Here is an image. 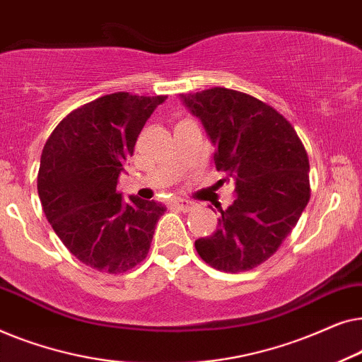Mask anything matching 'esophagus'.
<instances>
[{
	"instance_id": "1",
	"label": "esophagus",
	"mask_w": 362,
	"mask_h": 362,
	"mask_svg": "<svg viewBox=\"0 0 362 362\" xmlns=\"http://www.w3.org/2000/svg\"><path fill=\"white\" fill-rule=\"evenodd\" d=\"M171 206L176 207V209H180V211H185V212L191 211L192 207H194V204H192V202L186 201V199H175V201L171 202Z\"/></svg>"
}]
</instances>
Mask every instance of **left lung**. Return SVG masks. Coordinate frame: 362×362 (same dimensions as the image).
<instances>
[{
  "mask_svg": "<svg viewBox=\"0 0 362 362\" xmlns=\"http://www.w3.org/2000/svg\"><path fill=\"white\" fill-rule=\"evenodd\" d=\"M216 146L222 181L235 185L214 234L194 242L221 272L252 270L279 250L310 201V163L295 128L274 107L226 87L181 95Z\"/></svg>",
  "mask_w": 362,
  "mask_h": 362,
  "instance_id": "1",
  "label": "left lung"
}]
</instances>
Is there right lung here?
Segmentation results:
<instances>
[{
	"label": "right lung",
	"mask_w": 362,
	"mask_h": 362,
	"mask_svg": "<svg viewBox=\"0 0 362 362\" xmlns=\"http://www.w3.org/2000/svg\"><path fill=\"white\" fill-rule=\"evenodd\" d=\"M166 95H103L69 113L47 138L37 173L42 211L74 257L123 274L146 259L166 207L117 191L136 138Z\"/></svg>",
	"instance_id": "obj_1"
}]
</instances>
